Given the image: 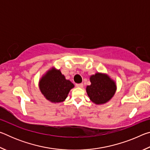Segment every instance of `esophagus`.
<instances>
[{
	"instance_id": "esophagus-1",
	"label": "esophagus",
	"mask_w": 150,
	"mask_h": 150,
	"mask_svg": "<svg viewBox=\"0 0 150 150\" xmlns=\"http://www.w3.org/2000/svg\"><path fill=\"white\" fill-rule=\"evenodd\" d=\"M76 87L81 88V87H83V83H78V84H76Z\"/></svg>"
}]
</instances>
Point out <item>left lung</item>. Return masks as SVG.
<instances>
[{
  "label": "left lung",
  "mask_w": 150,
  "mask_h": 150,
  "mask_svg": "<svg viewBox=\"0 0 150 150\" xmlns=\"http://www.w3.org/2000/svg\"><path fill=\"white\" fill-rule=\"evenodd\" d=\"M91 85L87 87L90 99L96 105L106 103L115 95L116 85L107 75L96 73L90 78Z\"/></svg>",
  "instance_id": "1"
}]
</instances>
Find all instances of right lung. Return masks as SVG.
<instances>
[{"instance_id": "1", "label": "right lung", "mask_w": 150, "mask_h": 150, "mask_svg": "<svg viewBox=\"0 0 150 150\" xmlns=\"http://www.w3.org/2000/svg\"><path fill=\"white\" fill-rule=\"evenodd\" d=\"M74 85L66 80L59 70H50L40 81L42 93L48 100L52 103L63 102Z\"/></svg>"}]
</instances>
